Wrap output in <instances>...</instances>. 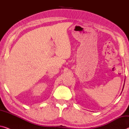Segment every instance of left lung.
<instances>
[{
  "instance_id": "1",
  "label": "left lung",
  "mask_w": 129,
  "mask_h": 129,
  "mask_svg": "<svg viewBox=\"0 0 129 129\" xmlns=\"http://www.w3.org/2000/svg\"><path fill=\"white\" fill-rule=\"evenodd\" d=\"M123 87H124V86H123Z\"/></svg>"
}]
</instances>
